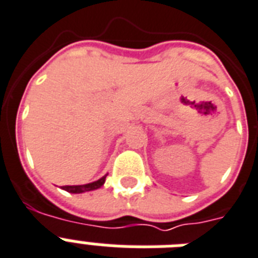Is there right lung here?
<instances>
[{
  "label": "right lung",
  "instance_id": "1",
  "mask_svg": "<svg viewBox=\"0 0 258 258\" xmlns=\"http://www.w3.org/2000/svg\"><path fill=\"white\" fill-rule=\"evenodd\" d=\"M107 176V175H106ZM106 176H103L102 179L96 180L94 183L85 184V185H63V189L68 190V192H71V194H82V192H87V190H93L96 189V188L102 187L106 181Z\"/></svg>",
  "mask_w": 258,
  "mask_h": 258
}]
</instances>
